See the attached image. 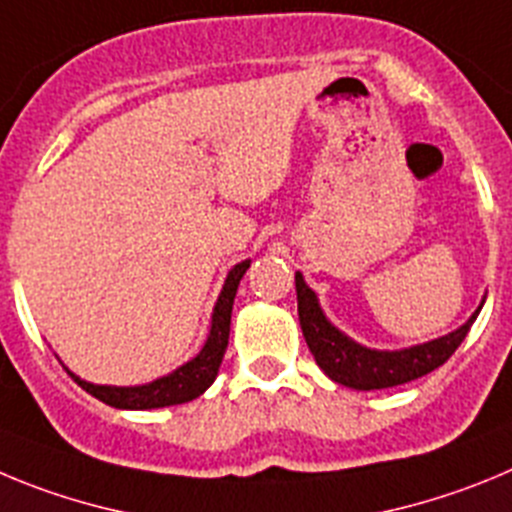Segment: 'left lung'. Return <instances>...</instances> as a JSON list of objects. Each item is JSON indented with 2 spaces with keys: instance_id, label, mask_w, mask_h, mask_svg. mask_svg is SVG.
<instances>
[{
  "instance_id": "1",
  "label": "left lung",
  "mask_w": 512,
  "mask_h": 512,
  "mask_svg": "<svg viewBox=\"0 0 512 512\" xmlns=\"http://www.w3.org/2000/svg\"><path fill=\"white\" fill-rule=\"evenodd\" d=\"M296 293L298 319H301L303 336H306V344L316 359V365L334 382L354 390L395 388V385H403V382L418 380V377L434 372L457 352L469 326L482 311V303H485V298H482L477 311L459 329L449 331L439 339L403 349H370L365 344L354 342L352 336L339 331L326 319L319 298L308 288L301 273H296Z\"/></svg>"
}]
</instances>
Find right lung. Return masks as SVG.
Here are the masks:
<instances>
[{"instance_id": "add662e5", "label": "right lung", "mask_w": 512, "mask_h": 512, "mask_svg": "<svg viewBox=\"0 0 512 512\" xmlns=\"http://www.w3.org/2000/svg\"><path fill=\"white\" fill-rule=\"evenodd\" d=\"M252 260H242L227 273V280L222 285V293L214 303V313H211V329L206 336L204 347L193 359H188L186 365L176 367L168 375L158 377L145 385H94L86 382L68 370V375L94 398L101 403L112 405V408H122V411H153V408H165V405H181L188 400L199 398L201 393L211 388V382L216 380V372L222 367L224 352L229 344V324H232V306L234 296H237L239 280L247 273Z\"/></svg>"}]
</instances>
